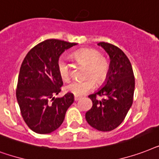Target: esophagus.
Wrapping results in <instances>:
<instances>
[{
  "label": "esophagus",
  "instance_id": "1",
  "mask_svg": "<svg viewBox=\"0 0 159 159\" xmlns=\"http://www.w3.org/2000/svg\"><path fill=\"white\" fill-rule=\"evenodd\" d=\"M81 99V97L75 95V101H77V100H79V99Z\"/></svg>",
  "mask_w": 159,
  "mask_h": 159
}]
</instances>
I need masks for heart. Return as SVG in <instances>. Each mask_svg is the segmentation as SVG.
<instances>
[{
  "label": "heart",
  "mask_w": 159,
  "mask_h": 159,
  "mask_svg": "<svg viewBox=\"0 0 159 159\" xmlns=\"http://www.w3.org/2000/svg\"><path fill=\"white\" fill-rule=\"evenodd\" d=\"M74 59L86 66L84 80H75L66 85V90L75 95H83L94 88L97 84L104 83L109 73L110 64L109 59L93 48H83L72 54ZM59 75L64 81H68L70 76V67L64 59H60L57 64Z\"/></svg>",
  "instance_id": "obj_1"
}]
</instances>
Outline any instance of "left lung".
I'll return each instance as SVG.
<instances>
[{"instance_id": "8db88e82", "label": "left lung", "mask_w": 159, "mask_h": 159, "mask_svg": "<svg viewBox=\"0 0 159 159\" xmlns=\"http://www.w3.org/2000/svg\"><path fill=\"white\" fill-rule=\"evenodd\" d=\"M98 45L109 54L110 69L104 87L89 95L93 106L86 112L85 119L95 129L108 132L124 121L132 106L135 80L131 63L123 50L109 43Z\"/></svg>"}]
</instances>
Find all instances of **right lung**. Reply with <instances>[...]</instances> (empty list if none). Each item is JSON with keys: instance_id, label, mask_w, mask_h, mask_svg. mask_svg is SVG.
Here are the masks:
<instances>
[{"instance_id": "add662e5", "label": "right lung", "mask_w": 159, "mask_h": 159, "mask_svg": "<svg viewBox=\"0 0 159 159\" xmlns=\"http://www.w3.org/2000/svg\"><path fill=\"white\" fill-rule=\"evenodd\" d=\"M76 43L50 39L39 43L25 55L20 69L16 99L21 116L30 129L45 134L62 124L73 93L53 98L61 91L63 81L57 64L64 51Z\"/></svg>"}]
</instances>
